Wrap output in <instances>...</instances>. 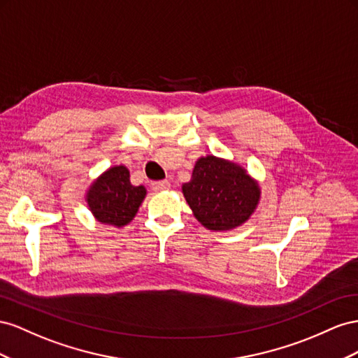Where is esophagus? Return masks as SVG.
I'll return each mask as SVG.
<instances>
[{"label": "esophagus", "instance_id": "obj_1", "mask_svg": "<svg viewBox=\"0 0 358 358\" xmlns=\"http://www.w3.org/2000/svg\"><path fill=\"white\" fill-rule=\"evenodd\" d=\"M151 187H152V190H156V192L166 190V189H169V187H171V182H169L168 180L155 181V182H151Z\"/></svg>", "mask_w": 358, "mask_h": 358}]
</instances>
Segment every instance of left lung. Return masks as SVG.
I'll use <instances>...</instances> for the list:
<instances>
[{
	"mask_svg": "<svg viewBox=\"0 0 358 358\" xmlns=\"http://www.w3.org/2000/svg\"><path fill=\"white\" fill-rule=\"evenodd\" d=\"M182 193L195 217L211 231L240 227L259 199V189L246 172L214 156L196 162Z\"/></svg>",
	"mask_w": 358,
	"mask_h": 358,
	"instance_id": "8db88e82",
	"label": "left lung"
}]
</instances>
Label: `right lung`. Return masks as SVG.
<instances>
[{
	"label": "right lung",
	"instance_id": "add662e5",
	"mask_svg": "<svg viewBox=\"0 0 358 358\" xmlns=\"http://www.w3.org/2000/svg\"><path fill=\"white\" fill-rule=\"evenodd\" d=\"M144 186H131L126 166H114L101 176L88 192V206L99 222L124 227L145 198Z\"/></svg>",
	"mask_w": 358,
	"mask_h": 358
}]
</instances>
